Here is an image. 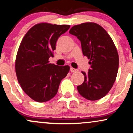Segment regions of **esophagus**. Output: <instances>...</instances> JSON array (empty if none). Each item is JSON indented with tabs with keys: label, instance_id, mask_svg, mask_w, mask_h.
I'll return each mask as SVG.
<instances>
[{
	"label": "esophagus",
	"instance_id": "1",
	"mask_svg": "<svg viewBox=\"0 0 133 133\" xmlns=\"http://www.w3.org/2000/svg\"><path fill=\"white\" fill-rule=\"evenodd\" d=\"M70 71H71V72H76L78 71V70L76 69H74L73 68H71V69H70Z\"/></svg>",
	"mask_w": 133,
	"mask_h": 133
}]
</instances>
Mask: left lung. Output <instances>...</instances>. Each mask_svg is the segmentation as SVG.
<instances>
[{"label": "left lung", "instance_id": "1", "mask_svg": "<svg viewBox=\"0 0 133 133\" xmlns=\"http://www.w3.org/2000/svg\"><path fill=\"white\" fill-rule=\"evenodd\" d=\"M69 33L81 41L82 53L91 65L88 73L82 72L84 81L77 87V91L88 100L100 99L109 92L116 79L119 67L116 47L106 30L96 23L76 25Z\"/></svg>", "mask_w": 133, "mask_h": 133}]
</instances>
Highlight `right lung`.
Instances as JSON below:
<instances>
[{
	"instance_id": "add662e5",
	"label": "right lung",
	"mask_w": 133,
	"mask_h": 133,
	"mask_svg": "<svg viewBox=\"0 0 133 133\" xmlns=\"http://www.w3.org/2000/svg\"><path fill=\"white\" fill-rule=\"evenodd\" d=\"M69 27L39 23L31 27L21 41L15 63L17 78L24 92L35 101L43 103L53 98L69 71V65L58 66L49 61L54 57L58 38Z\"/></svg>"
}]
</instances>
